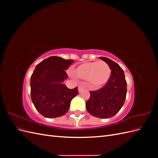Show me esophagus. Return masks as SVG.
I'll return each instance as SVG.
<instances>
[{
	"instance_id": "esophagus-1",
	"label": "esophagus",
	"mask_w": 158,
	"mask_h": 158,
	"mask_svg": "<svg viewBox=\"0 0 158 158\" xmlns=\"http://www.w3.org/2000/svg\"><path fill=\"white\" fill-rule=\"evenodd\" d=\"M84 89V85L83 84H81V85H80L79 86H78V92H79V93H81V92H82V91Z\"/></svg>"
}]
</instances>
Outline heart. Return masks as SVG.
<instances>
[{"label":"heart","mask_w":158,"mask_h":158,"mask_svg":"<svg viewBox=\"0 0 158 158\" xmlns=\"http://www.w3.org/2000/svg\"><path fill=\"white\" fill-rule=\"evenodd\" d=\"M76 74L81 78L88 80L94 87L98 88L107 82L111 69L105 61H94L79 66Z\"/></svg>","instance_id":"b5f03b06"}]
</instances>
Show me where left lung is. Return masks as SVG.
I'll list each match as a JSON object with an SVG mask.
<instances>
[{
    "mask_svg": "<svg viewBox=\"0 0 158 158\" xmlns=\"http://www.w3.org/2000/svg\"><path fill=\"white\" fill-rule=\"evenodd\" d=\"M99 59L109 65L111 76L102 88L89 92L90 98L85 103V108L95 117L109 118L115 115L125 103L127 82L124 71L118 64L107 57Z\"/></svg>",
    "mask_w": 158,
    "mask_h": 158,
    "instance_id": "left-lung-1",
    "label": "left lung"
}]
</instances>
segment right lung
<instances>
[{"label":"right lung","instance_id":"obj_1","mask_svg":"<svg viewBox=\"0 0 158 158\" xmlns=\"http://www.w3.org/2000/svg\"><path fill=\"white\" fill-rule=\"evenodd\" d=\"M74 60L52 56L38 64L31 76V98L37 111L47 118L64 115L70 102L79 93L78 87L69 89L63 84L68 79L66 70Z\"/></svg>","mask_w":158,"mask_h":158}]
</instances>
